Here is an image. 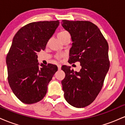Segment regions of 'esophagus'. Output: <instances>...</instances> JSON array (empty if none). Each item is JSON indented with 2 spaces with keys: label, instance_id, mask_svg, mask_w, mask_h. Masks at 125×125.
<instances>
[{
  "label": "esophagus",
  "instance_id": "1",
  "mask_svg": "<svg viewBox=\"0 0 125 125\" xmlns=\"http://www.w3.org/2000/svg\"><path fill=\"white\" fill-rule=\"evenodd\" d=\"M58 69L60 70L61 69V64H58Z\"/></svg>",
  "mask_w": 125,
  "mask_h": 125
}]
</instances>
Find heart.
<instances>
[{
	"instance_id": "b5f03b06",
	"label": "heart",
	"mask_w": 125,
	"mask_h": 125,
	"mask_svg": "<svg viewBox=\"0 0 125 125\" xmlns=\"http://www.w3.org/2000/svg\"><path fill=\"white\" fill-rule=\"evenodd\" d=\"M67 34H69L68 33V31H65V30H62V31L58 33V36H62L67 35ZM61 56H62V55H58L57 56V58L60 59L61 58Z\"/></svg>"
}]
</instances>
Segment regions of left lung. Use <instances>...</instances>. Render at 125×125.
<instances>
[{
  "label": "left lung",
  "instance_id": "1",
  "mask_svg": "<svg viewBox=\"0 0 125 125\" xmlns=\"http://www.w3.org/2000/svg\"><path fill=\"white\" fill-rule=\"evenodd\" d=\"M62 25L70 33L73 43L69 63L79 62V72L62 66L65 77L62 81L64 97L76 107H84L95 100L109 71L107 42L99 29L89 21L63 20Z\"/></svg>",
  "mask_w": 125,
  "mask_h": 125
}]
</instances>
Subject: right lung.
I'll list each match as a JSON object with an SVG mask.
<instances>
[{
  "label": "right lung",
  "instance_id": "right-lung-1",
  "mask_svg": "<svg viewBox=\"0 0 125 125\" xmlns=\"http://www.w3.org/2000/svg\"><path fill=\"white\" fill-rule=\"evenodd\" d=\"M59 25V21L31 22L20 29L6 56L8 80L13 94L21 102L33 104L45 96L48 85L58 67L42 63L38 52L44 51Z\"/></svg>",
  "mask_w": 125,
  "mask_h": 125
}]
</instances>
